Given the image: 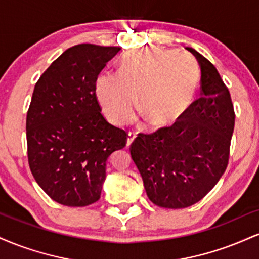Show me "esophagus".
Masks as SVG:
<instances>
[{
  "instance_id": "1",
  "label": "esophagus",
  "mask_w": 259,
  "mask_h": 259,
  "mask_svg": "<svg viewBox=\"0 0 259 259\" xmlns=\"http://www.w3.org/2000/svg\"><path fill=\"white\" fill-rule=\"evenodd\" d=\"M135 134L134 133H129L127 134V140H126V146H130V145L133 144L134 142V140H135Z\"/></svg>"
}]
</instances>
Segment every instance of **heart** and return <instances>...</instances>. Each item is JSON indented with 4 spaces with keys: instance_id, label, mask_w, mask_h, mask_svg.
Instances as JSON below:
<instances>
[{
    "instance_id": "1",
    "label": "heart",
    "mask_w": 259,
    "mask_h": 259,
    "mask_svg": "<svg viewBox=\"0 0 259 259\" xmlns=\"http://www.w3.org/2000/svg\"><path fill=\"white\" fill-rule=\"evenodd\" d=\"M198 82V68L190 56L174 50L141 49L121 58L117 76L101 74L95 81V95L114 125L133 121L136 102L148 126L158 129L171 125L189 111Z\"/></svg>"
}]
</instances>
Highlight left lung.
<instances>
[{
  "label": "left lung",
  "mask_w": 259,
  "mask_h": 259,
  "mask_svg": "<svg viewBox=\"0 0 259 259\" xmlns=\"http://www.w3.org/2000/svg\"><path fill=\"white\" fill-rule=\"evenodd\" d=\"M201 69V99L180 121L151 135L139 134L130 153L156 206L179 209L197 203L227 169L235 113L218 70L192 47Z\"/></svg>",
  "instance_id": "8db88e82"
}]
</instances>
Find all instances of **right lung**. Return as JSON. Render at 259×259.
Wrapping results in <instances>:
<instances>
[{
	"instance_id": "add662e5",
	"label": "right lung",
	"mask_w": 259,
	"mask_h": 259,
	"mask_svg": "<svg viewBox=\"0 0 259 259\" xmlns=\"http://www.w3.org/2000/svg\"><path fill=\"white\" fill-rule=\"evenodd\" d=\"M120 50L76 45L35 85L26 114L29 165L38 186L63 206L99 201L107 160L126 144V133L105 119L95 95V81Z\"/></svg>"
}]
</instances>
